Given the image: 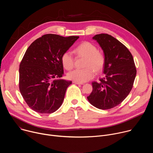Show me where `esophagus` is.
<instances>
[{
    "label": "esophagus",
    "mask_w": 153,
    "mask_h": 153,
    "mask_svg": "<svg viewBox=\"0 0 153 153\" xmlns=\"http://www.w3.org/2000/svg\"><path fill=\"white\" fill-rule=\"evenodd\" d=\"M73 83L75 84H77V85H83V83H79V82H74L73 81Z\"/></svg>",
    "instance_id": "obj_1"
}]
</instances>
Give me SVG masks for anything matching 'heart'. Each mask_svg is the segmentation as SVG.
<instances>
[{
  "mask_svg": "<svg viewBox=\"0 0 153 153\" xmlns=\"http://www.w3.org/2000/svg\"><path fill=\"white\" fill-rule=\"evenodd\" d=\"M79 57H84V69H77L67 74L68 79L83 83L94 77L95 72H101L105 65V57L103 53L99 52L96 45L89 42H83L74 50ZM74 58L70 51L64 52L61 56L63 67L67 70H71L74 67Z\"/></svg>",
  "mask_w": 153,
  "mask_h": 153,
  "instance_id": "heart-1",
  "label": "heart"
}]
</instances>
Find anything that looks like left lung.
Instances as JSON below:
<instances>
[{
  "label": "left lung",
  "mask_w": 153,
  "mask_h": 153,
  "mask_svg": "<svg viewBox=\"0 0 153 153\" xmlns=\"http://www.w3.org/2000/svg\"><path fill=\"white\" fill-rule=\"evenodd\" d=\"M100 45L105 57L103 77L93 82V91L87 97L90 103L101 110L113 108L128 96L136 76L133 57L117 39L108 34L93 37Z\"/></svg>",
  "instance_id": "left-lung-1"
}]
</instances>
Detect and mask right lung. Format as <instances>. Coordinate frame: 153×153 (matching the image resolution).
I'll return each instance as SVG.
<instances>
[{
	"label": "right lung",
	"instance_id": "1",
	"mask_svg": "<svg viewBox=\"0 0 153 153\" xmlns=\"http://www.w3.org/2000/svg\"><path fill=\"white\" fill-rule=\"evenodd\" d=\"M79 37L47 34L27 50L19 66V90L33 110L50 114L62 105L72 82L59 79L63 74L61 56Z\"/></svg>",
	"mask_w": 153,
	"mask_h": 153
}]
</instances>
